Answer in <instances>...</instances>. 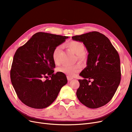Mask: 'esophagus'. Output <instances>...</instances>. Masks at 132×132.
<instances>
[{"mask_svg":"<svg viewBox=\"0 0 132 132\" xmlns=\"http://www.w3.org/2000/svg\"><path fill=\"white\" fill-rule=\"evenodd\" d=\"M67 80H68V81H70L72 80L73 79V78H72V77H69V76H67Z\"/></svg>","mask_w":132,"mask_h":132,"instance_id":"1","label":"esophagus"}]
</instances>
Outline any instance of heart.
Listing matches in <instances>:
<instances>
[{
    "instance_id": "1",
    "label": "heart",
    "mask_w": 132,
    "mask_h": 132,
    "mask_svg": "<svg viewBox=\"0 0 132 132\" xmlns=\"http://www.w3.org/2000/svg\"><path fill=\"white\" fill-rule=\"evenodd\" d=\"M66 46L76 54L78 60L80 62H85L87 59V54L85 51V47L82 43L77 40H72L66 44ZM62 46L61 45L55 47L52 52V59L55 64H59V55L62 50ZM81 67L79 64L74 65H64L58 68L59 72L67 75L69 77H73L78 73Z\"/></svg>"
}]
</instances>
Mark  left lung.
I'll return each instance as SVG.
<instances>
[{
  "label": "left lung",
  "instance_id": "left-lung-1",
  "mask_svg": "<svg viewBox=\"0 0 132 132\" xmlns=\"http://www.w3.org/2000/svg\"><path fill=\"white\" fill-rule=\"evenodd\" d=\"M81 42L88 52L87 67L80 74L77 92L80 102L87 107L96 109L105 105L114 96L121 80L118 53L109 38L97 31L73 36ZM90 79L93 81L89 84Z\"/></svg>",
  "mask_w": 132,
  "mask_h": 132
}]
</instances>
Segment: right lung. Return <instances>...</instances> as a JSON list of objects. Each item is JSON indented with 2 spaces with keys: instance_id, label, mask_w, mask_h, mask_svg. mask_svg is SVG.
<instances>
[{
  "instance_id": "add662e5",
  "label": "right lung",
  "mask_w": 132,
  "mask_h": 132,
  "mask_svg": "<svg viewBox=\"0 0 132 132\" xmlns=\"http://www.w3.org/2000/svg\"><path fill=\"white\" fill-rule=\"evenodd\" d=\"M68 38L39 32L18 48L13 60L11 80L18 97L25 105L34 109L47 108L67 83L65 74L53 73L55 65L52 55L54 47Z\"/></svg>"
}]
</instances>
